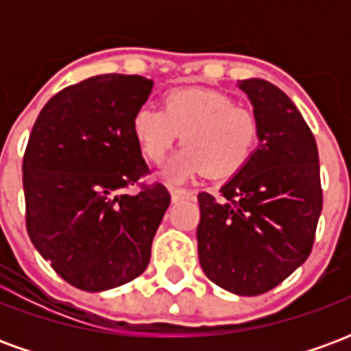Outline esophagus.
Returning <instances> with one entry per match:
<instances>
[{"label":"esophagus","mask_w":351,"mask_h":351,"mask_svg":"<svg viewBox=\"0 0 351 351\" xmlns=\"http://www.w3.org/2000/svg\"><path fill=\"white\" fill-rule=\"evenodd\" d=\"M169 191H171V199L173 201H180V199H191L193 197V191L190 190H184V188H175V186H171L169 188Z\"/></svg>","instance_id":"34e87169"}]
</instances>
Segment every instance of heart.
I'll return each instance as SVG.
<instances>
[{
    "label": "heart",
    "instance_id": "heart-1",
    "mask_svg": "<svg viewBox=\"0 0 351 351\" xmlns=\"http://www.w3.org/2000/svg\"><path fill=\"white\" fill-rule=\"evenodd\" d=\"M133 137L146 160L160 165L182 135L184 148L165 175L173 180L205 171L229 176L246 165L256 150L259 123L250 108L226 93L184 88L171 90L160 108L141 107L131 122Z\"/></svg>",
    "mask_w": 351,
    "mask_h": 351
}]
</instances>
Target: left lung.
<instances>
[{"mask_svg":"<svg viewBox=\"0 0 351 351\" xmlns=\"http://www.w3.org/2000/svg\"><path fill=\"white\" fill-rule=\"evenodd\" d=\"M259 123V146L220 197L197 195L199 263L208 280L237 295H261L312 252L324 205L316 138L280 88L241 80Z\"/></svg>","mask_w":351,"mask_h":351,"instance_id":"8db88e82","label":"left lung"}]
</instances>
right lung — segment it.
I'll list each match as a JSON object with an SVG mask.
<instances>
[{"instance_id":"add662e5","label":"right lung","mask_w":351,"mask_h":351,"mask_svg":"<svg viewBox=\"0 0 351 351\" xmlns=\"http://www.w3.org/2000/svg\"><path fill=\"white\" fill-rule=\"evenodd\" d=\"M138 75H97L43 107L22 161L26 228L50 267L71 286L105 291L143 274L171 203L148 175L131 122L152 92Z\"/></svg>"}]
</instances>
